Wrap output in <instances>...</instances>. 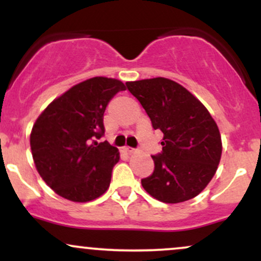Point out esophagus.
I'll use <instances>...</instances> for the list:
<instances>
[{
  "mask_svg": "<svg viewBox=\"0 0 261 261\" xmlns=\"http://www.w3.org/2000/svg\"><path fill=\"white\" fill-rule=\"evenodd\" d=\"M125 151H126L127 152V153H135V152H136V149H135L134 147H128V146H127V147H125Z\"/></svg>",
  "mask_w": 261,
  "mask_h": 261,
  "instance_id": "esophagus-1",
  "label": "esophagus"
}]
</instances>
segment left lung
<instances>
[{"mask_svg": "<svg viewBox=\"0 0 261 261\" xmlns=\"http://www.w3.org/2000/svg\"><path fill=\"white\" fill-rule=\"evenodd\" d=\"M154 130L163 133L162 152L152 155L154 170L141 180L154 199L178 203L193 199L214 178L222 153L217 124L188 89L157 77L126 82Z\"/></svg>", "mask_w": 261, "mask_h": 261, "instance_id": "1", "label": "left lung"}]
</instances>
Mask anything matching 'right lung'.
<instances>
[{"instance_id":"right-lung-1","label":"right lung","mask_w":261,"mask_h":261,"mask_svg":"<svg viewBox=\"0 0 261 261\" xmlns=\"http://www.w3.org/2000/svg\"><path fill=\"white\" fill-rule=\"evenodd\" d=\"M126 87L119 80L93 77L65 92L35 121L31 148L43 180L74 202L97 199L108 190L119 151L104 135L106 108Z\"/></svg>"}]
</instances>
